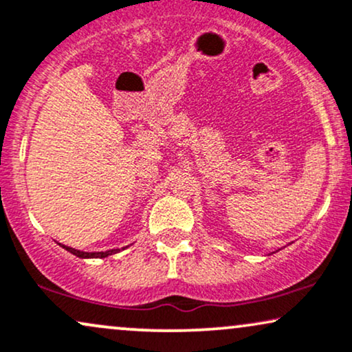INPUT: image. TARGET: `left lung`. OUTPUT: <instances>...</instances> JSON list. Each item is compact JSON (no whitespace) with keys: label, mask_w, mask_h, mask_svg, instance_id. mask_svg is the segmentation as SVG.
Here are the masks:
<instances>
[{"label":"left lung","mask_w":352,"mask_h":352,"mask_svg":"<svg viewBox=\"0 0 352 352\" xmlns=\"http://www.w3.org/2000/svg\"><path fill=\"white\" fill-rule=\"evenodd\" d=\"M279 250H281V248H279ZM273 253H274V252H273Z\"/></svg>","instance_id":"left-lung-1"}]
</instances>
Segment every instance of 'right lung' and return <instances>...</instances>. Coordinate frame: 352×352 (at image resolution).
Instances as JSON below:
<instances>
[{"label":"right lung","instance_id":"1","mask_svg":"<svg viewBox=\"0 0 352 352\" xmlns=\"http://www.w3.org/2000/svg\"><path fill=\"white\" fill-rule=\"evenodd\" d=\"M61 247L65 248V250H68L69 253H73L74 256L78 258H107L109 255H115V253H118L120 250H107V252H82V250H76V248H71V247H66L63 243H60ZM126 247H123L122 250H124Z\"/></svg>","mask_w":352,"mask_h":352}]
</instances>
